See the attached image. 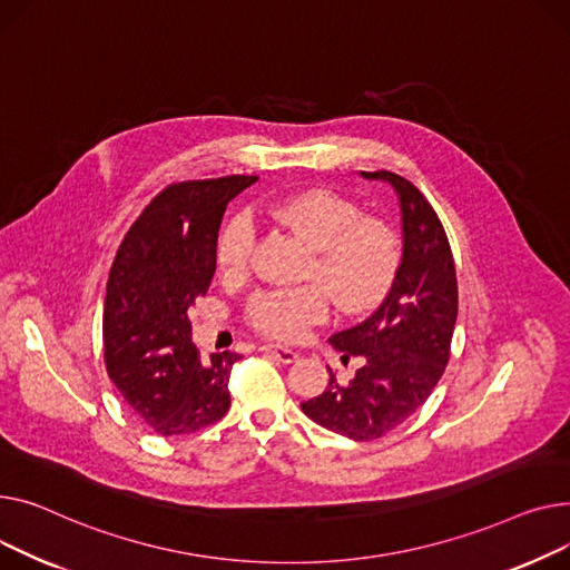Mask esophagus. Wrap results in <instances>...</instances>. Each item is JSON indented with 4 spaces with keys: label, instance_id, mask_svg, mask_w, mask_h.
<instances>
[{
    "label": "esophagus",
    "instance_id": "obj_1",
    "mask_svg": "<svg viewBox=\"0 0 570 570\" xmlns=\"http://www.w3.org/2000/svg\"><path fill=\"white\" fill-rule=\"evenodd\" d=\"M262 352L276 356L281 363H294L298 358V352L294 350H287V347H281V345H264Z\"/></svg>",
    "mask_w": 570,
    "mask_h": 570
}]
</instances>
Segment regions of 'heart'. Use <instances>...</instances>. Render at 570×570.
<instances>
[{
	"label": "heart",
	"mask_w": 570,
	"mask_h": 570,
	"mask_svg": "<svg viewBox=\"0 0 570 570\" xmlns=\"http://www.w3.org/2000/svg\"><path fill=\"white\" fill-rule=\"evenodd\" d=\"M259 214L311 246L304 278L313 283L294 289H266L250 298L248 320L266 336L294 338L326 313L328 298L343 313L363 311L391 285L400 259L397 234L384 218L361 214L352 197L331 188H306L266 199ZM248 248V223L244 218L227 220L216 239L220 269L242 272Z\"/></svg>",
	"instance_id": "1"
}]
</instances>
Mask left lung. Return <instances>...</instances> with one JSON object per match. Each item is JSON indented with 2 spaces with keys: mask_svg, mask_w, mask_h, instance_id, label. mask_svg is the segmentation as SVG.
<instances>
[{
  "mask_svg": "<svg viewBox=\"0 0 570 570\" xmlns=\"http://www.w3.org/2000/svg\"><path fill=\"white\" fill-rule=\"evenodd\" d=\"M403 214V259L380 308L361 324L333 333L328 343L361 358L341 384L328 367V386L301 410L322 428L354 442H373L410 419L444 375L458 317V278L442 220L405 177L380 170Z\"/></svg>",
  "mask_w": 570,
  "mask_h": 570,
  "instance_id": "8db88e82",
  "label": "left lung"
}]
</instances>
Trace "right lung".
Masks as SVG:
<instances>
[{
    "instance_id": "add662e5",
    "label": "right lung",
    "mask_w": 570,
    "mask_h": 570,
    "mask_svg": "<svg viewBox=\"0 0 570 570\" xmlns=\"http://www.w3.org/2000/svg\"><path fill=\"white\" fill-rule=\"evenodd\" d=\"M255 179L170 184L115 255L104 306L106 367L126 405L163 438L209 428L229 410L227 382L242 356L199 358L188 308L212 285L227 203Z\"/></svg>"
}]
</instances>
